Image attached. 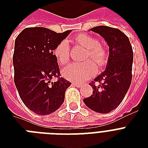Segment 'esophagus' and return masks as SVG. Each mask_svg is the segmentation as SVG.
<instances>
[{
    "label": "esophagus",
    "instance_id": "34e87169",
    "mask_svg": "<svg viewBox=\"0 0 148 148\" xmlns=\"http://www.w3.org/2000/svg\"><path fill=\"white\" fill-rule=\"evenodd\" d=\"M72 84L74 86H75V87H77V88H81V86H82V84H81L79 83H76V82L72 83Z\"/></svg>",
    "mask_w": 148,
    "mask_h": 148
}]
</instances>
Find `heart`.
Returning a JSON list of instances; mask_svg holds the SVG:
<instances>
[{"mask_svg": "<svg viewBox=\"0 0 148 148\" xmlns=\"http://www.w3.org/2000/svg\"><path fill=\"white\" fill-rule=\"evenodd\" d=\"M75 40L87 49L84 60H92L97 66H102L107 60L108 53L103 47L100 45L97 38L89 34H81L77 36ZM54 55L60 64L64 65L70 60V46L67 40L60 41L53 51ZM97 68L90 60L83 63H74L62 71L63 76L69 81L82 82L90 78L96 74Z\"/></svg>", "mask_w": 148, "mask_h": 148, "instance_id": "1", "label": "heart"}]
</instances>
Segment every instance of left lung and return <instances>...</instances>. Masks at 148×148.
Masks as SVG:
<instances>
[{"instance_id":"1","label":"left lung","mask_w":148,"mask_h":148,"mask_svg":"<svg viewBox=\"0 0 148 148\" xmlns=\"http://www.w3.org/2000/svg\"><path fill=\"white\" fill-rule=\"evenodd\" d=\"M90 31L105 40L109 46V57L105 70L94 80L102 84H90L93 95L84 99V102L90 110L107 114L120 105L131 86L133 50L128 38L119 29L97 26Z\"/></svg>"}]
</instances>
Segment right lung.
<instances>
[{"label":"right lung","instance_id":"right-lung-1","mask_svg":"<svg viewBox=\"0 0 148 148\" xmlns=\"http://www.w3.org/2000/svg\"><path fill=\"white\" fill-rule=\"evenodd\" d=\"M71 32V30L56 33L41 27H27L15 40L13 55L15 86L23 103L37 114L47 115L58 110L71 84L62 77L51 82L53 77L60 76L53 51Z\"/></svg>","mask_w":148,"mask_h":148}]
</instances>
